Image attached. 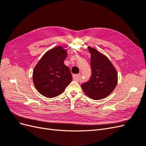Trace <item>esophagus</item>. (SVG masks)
Returning a JSON list of instances; mask_svg holds the SVG:
<instances>
[{"label": "esophagus", "instance_id": "obj_1", "mask_svg": "<svg viewBox=\"0 0 146 146\" xmlns=\"http://www.w3.org/2000/svg\"><path fill=\"white\" fill-rule=\"evenodd\" d=\"M80 74H74L73 75L74 80H76V81H78L79 79H80Z\"/></svg>", "mask_w": 146, "mask_h": 146}]
</instances>
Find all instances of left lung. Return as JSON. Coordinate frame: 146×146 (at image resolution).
Masks as SVG:
<instances>
[{"label":"left lung","mask_w":146,"mask_h":146,"mask_svg":"<svg viewBox=\"0 0 146 146\" xmlns=\"http://www.w3.org/2000/svg\"><path fill=\"white\" fill-rule=\"evenodd\" d=\"M91 54L92 75L89 82L81 85L85 94L93 100L107 98L116 88L117 73L108 57L95 48L88 46Z\"/></svg>","instance_id":"1"}]
</instances>
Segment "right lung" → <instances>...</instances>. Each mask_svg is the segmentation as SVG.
Listing matches in <instances>:
<instances>
[{
    "label": "right lung",
    "mask_w": 146,
    "mask_h": 146,
    "mask_svg": "<svg viewBox=\"0 0 146 146\" xmlns=\"http://www.w3.org/2000/svg\"><path fill=\"white\" fill-rule=\"evenodd\" d=\"M68 52L62 46L47 51L35 66L33 81L38 91L47 98L63 93L72 80V74L64 61Z\"/></svg>",
    "instance_id": "right-lung-1"
}]
</instances>
